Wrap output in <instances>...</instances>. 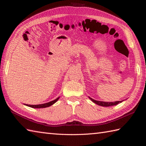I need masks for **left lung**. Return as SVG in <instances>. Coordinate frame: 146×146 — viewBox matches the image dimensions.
I'll return each instance as SVG.
<instances>
[{"label": "left lung", "instance_id": "left-lung-1", "mask_svg": "<svg viewBox=\"0 0 146 146\" xmlns=\"http://www.w3.org/2000/svg\"><path fill=\"white\" fill-rule=\"evenodd\" d=\"M91 101L93 102L94 103L98 104V105H100V106H102V107H110V106H113V105H116L119 103H121L122 101H116V102H102V101H98V100H96L92 99L91 98H89Z\"/></svg>", "mask_w": 146, "mask_h": 146}]
</instances>
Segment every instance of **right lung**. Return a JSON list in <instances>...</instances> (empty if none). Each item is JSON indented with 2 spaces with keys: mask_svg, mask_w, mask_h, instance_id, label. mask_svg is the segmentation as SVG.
<instances>
[{
  "mask_svg": "<svg viewBox=\"0 0 146 146\" xmlns=\"http://www.w3.org/2000/svg\"><path fill=\"white\" fill-rule=\"evenodd\" d=\"M60 98V97L58 98H56V99H55L54 100H52L49 102H47L46 104H39V105H28V104H25V105L28 106V107H32L33 108H46V107H48L52 105L53 104H54Z\"/></svg>",
  "mask_w": 146,
  "mask_h": 146,
  "instance_id": "obj_1",
  "label": "right lung"
}]
</instances>
